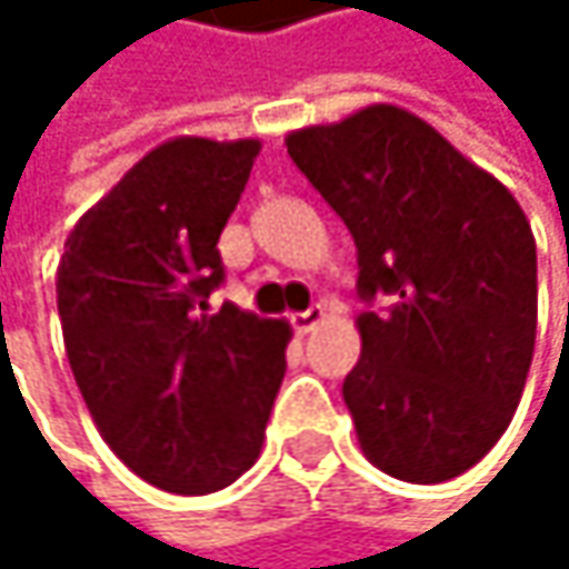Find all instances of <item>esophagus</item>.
Masks as SVG:
<instances>
[{"label":"esophagus","mask_w":569,"mask_h":569,"mask_svg":"<svg viewBox=\"0 0 569 569\" xmlns=\"http://www.w3.org/2000/svg\"><path fill=\"white\" fill-rule=\"evenodd\" d=\"M322 319H326V309H322V306H309L306 312H296V316H292V329H296L299 336H306V332H312Z\"/></svg>","instance_id":"34e87169"}]
</instances>
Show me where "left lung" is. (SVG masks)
<instances>
[{"label": "left lung", "mask_w": 569, "mask_h": 569, "mask_svg": "<svg viewBox=\"0 0 569 569\" xmlns=\"http://www.w3.org/2000/svg\"><path fill=\"white\" fill-rule=\"evenodd\" d=\"M286 151L356 240L362 359L342 398L362 451L411 485L465 475L511 425L533 356L537 243L520 203L392 104L302 128Z\"/></svg>", "instance_id": "obj_1"}]
</instances>
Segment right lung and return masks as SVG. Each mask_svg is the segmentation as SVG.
Masks as SVG:
<instances>
[{"label": "right lung", "mask_w": 569, "mask_h": 569, "mask_svg": "<svg viewBox=\"0 0 569 569\" xmlns=\"http://www.w3.org/2000/svg\"><path fill=\"white\" fill-rule=\"evenodd\" d=\"M257 141L177 138L154 148L64 240L58 316L84 405L111 451L148 485L210 495L260 455L286 372L289 326L233 302L220 233Z\"/></svg>", "instance_id": "1"}]
</instances>
